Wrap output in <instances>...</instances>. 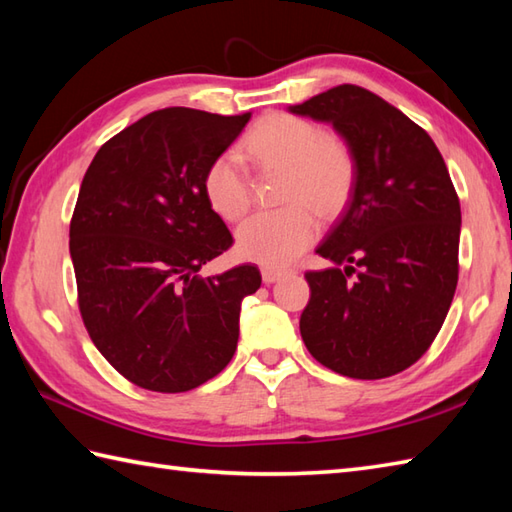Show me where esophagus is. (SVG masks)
<instances>
[{
  "label": "esophagus",
  "mask_w": 512,
  "mask_h": 512,
  "mask_svg": "<svg viewBox=\"0 0 512 512\" xmlns=\"http://www.w3.org/2000/svg\"><path fill=\"white\" fill-rule=\"evenodd\" d=\"M286 273L284 270H277V268H262V279L264 284H275V281H279L281 277H284Z\"/></svg>",
  "instance_id": "1"
}]
</instances>
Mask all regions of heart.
<instances>
[{
    "instance_id": "heart-1",
    "label": "heart",
    "mask_w": 512,
    "mask_h": 512,
    "mask_svg": "<svg viewBox=\"0 0 512 512\" xmlns=\"http://www.w3.org/2000/svg\"><path fill=\"white\" fill-rule=\"evenodd\" d=\"M244 156L264 173L284 171L281 200L286 209L248 217L237 228V253L266 268H281L297 259L319 233L321 217L339 213L350 198L356 162L341 136L323 132L308 118L268 114L244 138ZM204 198L222 220L242 217L253 202L244 162L233 151L217 156L204 173Z\"/></svg>"
}]
</instances>
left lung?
Listing matches in <instances>:
<instances>
[{
    "instance_id": "8db88e82",
    "label": "left lung",
    "mask_w": 512,
    "mask_h": 512,
    "mask_svg": "<svg viewBox=\"0 0 512 512\" xmlns=\"http://www.w3.org/2000/svg\"><path fill=\"white\" fill-rule=\"evenodd\" d=\"M290 112L332 123L356 162L350 204L317 248L332 266L306 273L301 339L341 376H394L429 350L458 286L462 213L449 169L420 125L358 85Z\"/></svg>"
}]
</instances>
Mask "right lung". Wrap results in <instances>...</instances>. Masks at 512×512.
<instances>
[{
	"mask_svg": "<svg viewBox=\"0 0 512 512\" xmlns=\"http://www.w3.org/2000/svg\"><path fill=\"white\" fill-rule=\"evenodd\" d=\"M250 112H151L96 151L70 222L79 310L92 343L129 383L160 394L200 387L231 363L250 264L198 270L233 235L204 198V173Z\"/></svg>",
	"mask_w": 512,
	"mask_h": 512,
	"instance_id": "add662e5",
	"label": "right lung"
}]
</instances>
